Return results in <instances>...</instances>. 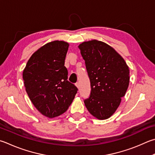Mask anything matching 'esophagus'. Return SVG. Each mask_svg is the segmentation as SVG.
Masks as SVG:
<instances>
[{
	"label": "esophagus",
	"instance_id": "1",
	"mask_svg": "<svg viewBox=\"0 0 155 155\" xmlns=\"http://www.w3.org/2000/svg\"><path fill=\"white\" fill-rule=\"evenodd\" d=\"M76 86L77 87V88L79 89V88H80V84H79V83H76Z\"/></svg>",
	"mask_w": 155,
	"mask_h": 155
}]
</instances>
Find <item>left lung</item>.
I'll list each match as a JSON object with an SVG mask.
<instances>
[{"label":"left lung","instance_id":"left-lung-1","mask_svg":"<svg viewBox=\"0 0 155 155\" xmlns=\"http://www.w3.org/2000/svg\"><path fill=\"white\" fill-rule=\"evenodd\" d=\"M78 48L91 85L90 95L84 103L93 116L108 119L116 111L128 88L129 67L116 51L103 42H84Z\"/></svg>","mask_w":155,"mask_h":155}]
</instances>
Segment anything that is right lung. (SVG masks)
<instances>
[{"label": "right lung", "mask_w": 155, "mask_h": 155, "mask_svg": "<svg viewBox=\"0 0 155 155\" xmlns=\"http://www.w3.org/2000/svg\"><path fill=\"white\" fill-rule=\"evenodd\" d=\"M68 43L55 41L34 53L23 72L26 91L42 114L54 118L68 110L78 89L64 66Z\"/></svg>", "instance_id": "add662e5"}]
</instances>
